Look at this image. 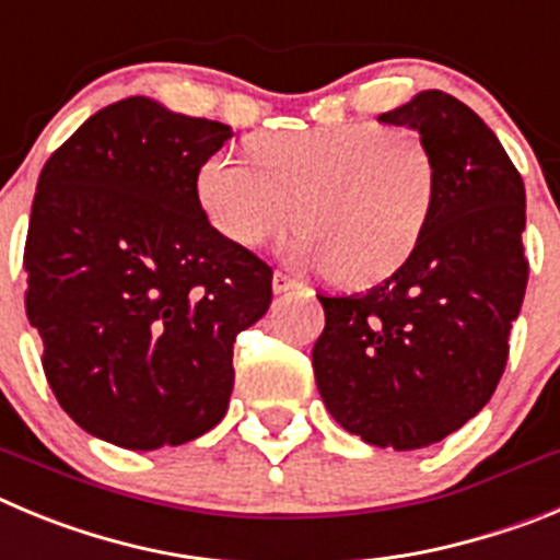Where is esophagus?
Returning <instances> with one entry per match:
<instances>
[{
  "mask_svg": "<svg viewBox=\"0 0 560 560\" xmlns=\"http://www.w3.org/2000/svg\"><path fill=\"white\" fill-rule=\"evenodd\" d=\"M301 281L292 279L290 273H281V270H276L273 273V290L276 292H290V290H299Z\"/></svg>",
  "mask_w": 560,
  "mask_h": 560,
  "instance_id": "esophagus-1",
  "label": "esophagus"
}]
</instances>
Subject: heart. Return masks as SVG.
<instances>
[{
  "instance_id": "heart-1",
  "label": "heart",
  "mask_w": 560,
  "mask_h": 560,
  "mask_svg": "<svg viewBox=\"0 0 560 560\" xmlns=\"http://www.w3.org/2000/svg\"><path fill=\"white\" fill-rule=\"evenodd\" d=\"M248 155H209L195 184L206 218L240 248H261L299 214L295 250L360 287L396 273L424 234L435 161L418 136L380 122L279 130L254 136Z\"/></svg>"
}]
</instances>
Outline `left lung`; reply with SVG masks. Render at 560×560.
I'll return each mask as SVG.
<instances>
[{"instance_id": "1", "label": "left lung", "mask_w": 560, "mask_h": 560, "mask_svg": "<svg viewBox=\"0 0 560 560\" xmlns=\"http://www.w3.org/2000/svg\"><path fill=\"white\" fill-rule=\"evenodd\" d=\"M380 122L418 130L435 200L410 259L326 312L312 368L342 430L382 450H421L475 418L508 362L527 287L525 184L505 148L452 94L421 92Z\"/></svg>"}]
</instances>
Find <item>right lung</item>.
Masks as SVG:
<instances>
[{"instance_id":"1","label":"right lung","mask_w":560,"mask_h":560,"mask_svg":"<svg viewBox=\"0 0 560 560\" xmlns=\"http://www.w3.org/2000/svg\"><path fill=\"white\" fill-rule=\"evenodd\" d=\"M231 128L128 97L44 164L24 270L55 399L125 450L195 441L229 410L236 335L273 299V270L225 240L198 170Z\"/></svg>"}]
</instances>
